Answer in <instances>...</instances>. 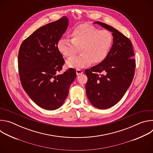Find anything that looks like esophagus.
Instances as JSON below:
<instances>
[{
  "mask_svg": "<svg viewBox=\"0 0 153 153\" xmlns=\"http://www.w3.org/2000/svg\"><path fill=\"white\" fill-rule=\"evenodd\" d=\"M83 73V71H82L81 70H79V69L76 70V74H77V76L82 74Z\"/></svg>",
  "mask_w": 153,
  "mask_h": 153,
  "instance_id": "1",
  "label": "esophagus"
}]
</instances>
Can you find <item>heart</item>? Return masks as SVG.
Here are the masks:
<instances>
[{
    "instance_id": "b5f03b06",
    "label": "heart",
    "mask_w": 153,
    "mask_h": 153,
    "mask_svg": "<svg viewBox=\"0 0 153 153\" xmlns=\"http://www.w3.org/2000/svg\"><path fill=\"white\" fill-rule=\"evenodd\" d=\"M70 41L60 39L57 43L58 51L64 57L74 55L80 48L79 56L67 60L70 68L81 69L92 62L99 63L108 56L112 46L113 37L106 30H100L93 25L83 24L74 28L70 34Z\"/></svg>"
}]
</instances>
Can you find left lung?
<instances>
[{
    "label": "left lung",
    "instance_id": "left-lung-1",
    "mask_svg": "<svg viewBox=\"0 0 153 153\" xmlns=\"http://www.w3.org/2000/svg\"><path fill=\"white\" fill-rule=\"evenodd\" d=\"M94 24L111 31L113 36L106 58L85 71L88 77L85 86L87 97L94 107L104 110L115 105L123 97L133 79L136 63L132 43L128 37L106 24Z\"/></svg>",
    "mask_w": 153,
    "mask_h": 153
}]
</instances>
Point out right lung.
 Wrapping results in <instances>:
<instances>
[{
	"label": "right lung",
	"mask_w": 153,
	"mask_h": 153,
	"mask_svg": "<svg viewBox=\"0 0 153 153\" xmlns=\"http://www.w3.org/2000/svg\"><path fill=\"white\" fill-rule=\"evenodd\" d=\"M68 26L63 16L36 30L20 45L18 68L23 88L40 107L47 110L60 108L67 97L70 86L76 77L73 68L61 74L65 63L57 43Z\"/></svg>",
	"instance_id": "add662e5"
}]
</instances>
